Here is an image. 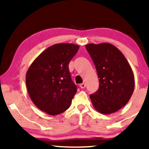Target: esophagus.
<instances>
[{
  "instance_id": "1",
  "label": "esophagus",
  "mask_w": 149,
  "mask_h": 149,
  "mask_svg": "<svg viewBox=\"0 0 149 149\" xmlns=\"http://www.w3.org/2000/svg\"><path fill=\"white\" fill-rule=\"evenodd\" d=\"M80 88H82V89L85 88V83H81V84L80 85Z\"/></svg>"
}]
</instances>
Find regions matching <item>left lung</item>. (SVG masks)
<instances>
[{"mask_svg":"<svg viewBox=\"0 0 149 149\" xmlns=\"http://www.w3.org/2000/svg\"><path fill=\"white\" fill-rule=\"evenodd\" d=\"M85 47L100 78L98 90L90 96L92 105L100 113H115L127 104L134 91V78L130 65L112 44L90 43Z\"/></svg>","mask_w":149,"mask_h":149,"instance_id":"8db88e82","label":"left lung"}]
</instances>
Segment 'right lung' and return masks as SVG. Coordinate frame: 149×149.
Masks as SVG:
<instances>
[{
  "label": "right lung",
  "mask_w": 149,
  "mask_h": 149,
  "mask_svg": "<svg viewBox=\"0 0 149 149\" xmlns=\"http://www.w3.org/2000/svg\"><path fill=\"white\" fill-rule=\"evenodd\" d=\"M79 49L72 43L53 45L33 61L26 74V85L33 104L51 116L70 107L77 92L69 69L71 59Z\"/></svg>",
  "instance_id": "obj_1"
}]
</instances>
